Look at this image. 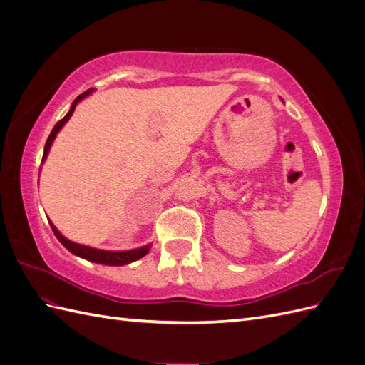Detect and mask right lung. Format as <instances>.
I'll return each mask as SVG.
<instances>
[{"label":"right lung","instance_id":"right-lung-1","mask_svg":"<svg viewBox=\"0 0 365 365\" xmlns=\"http://www.w3.org/2000/svg\"><path fill=\"white\" fill-rule=\"evenodd\" d=\"M91 93H93V90H88V91H85L83 94H81L77 98H74V102H73V105H71V108H70L68 114L65 115L62 120H59L56 125H54V128H53V130H51V134L48 135V140H47V143H46V148H43L42 161L47 158L48 150H50V148H51V145H53L54 138H56L58 132L62 129V126H63L65 123H67V121L70 120V117L73 115L76 105L79 103V102L82 101V98H85L88 94H91ZM50 225H51V230H53L54 236H56L58 240L61 242V244H62L65 248H67L70 252H73L74 256H79V257H82V259H85V260H90V262H94V263L109 264V267H121V264H128V263H130V262H135V260H138V259H141V257H145L146 254L149 252L150 247H152L150 244H148V245L141 247V248L129 250V251H105V250H97V248L81 245V244H76V242L68 240L67 237H63V236L59 233L58 228L54 227L51 222H50Z\"/></svg>","mask_w":365,"mask_h":365}]
</instances>
